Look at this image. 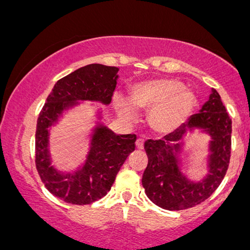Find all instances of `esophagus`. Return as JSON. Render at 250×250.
<instances>
[{"label":"esophagus","instance_id":"obj_1","mask_svg":"<svg viewBox=\"0 0 250 250\" xmlns=\"http://www.w3.org/2000/svg\"><path fill=\"white\" fill-rule=\"evenodd\" d=\"M136 146L138 149H143L144 148V140L143 139H138L136 141Z\"/></svg>","mask_w":250,"mask_h":250}]
</instances>
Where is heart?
Wrapping results in <instances>:
<instances>
[{
    "mask_svg": "<svg viewBox=\"0 0 250 250\" xmlns=\"http://www.w3.org/2000/svg\"><path fill=\"white\" fill-rule=\"evenodd\" d=\"M130 99L120 94L114 96V105L119 112L133 119L136 117L133 105L139 109H151L148 115L149 125L163 135L180 128L196 104L194 94L185 91L184 84L174 78H155L132 85Z\"/></svg>",
    "mask_w": 250,
    "mask_h": 250,
    "instance_id": "obj_1",
    "label": "heart"
}]
</instances>
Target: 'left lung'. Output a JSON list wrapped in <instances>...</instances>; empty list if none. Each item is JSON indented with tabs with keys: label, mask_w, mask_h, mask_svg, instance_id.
Masks as SVG:
<instances>
[{
	"label": "left lung",
	"mask_w": 250,
	"mask_h": 250,
	"mask_svg": "<svg viewBox=\"0 0 250 250\" xmlns=\"http://www.w3.org/2000/svg\"><path fill=\"white\" fill-rule=\"evenodd\" d=\"M231 119L219 93L213 88L199 113L186 124L159 140L145 143L148 165L143 175V186L148 199L169 211L185 210L202 203L219 188L228 170L231 156ZM203 128L211 136L209 174L200 182L188 181L181 174L177 154L188 129Z\"/></svg>",
	"instance_id": "1"
}]
</instances>
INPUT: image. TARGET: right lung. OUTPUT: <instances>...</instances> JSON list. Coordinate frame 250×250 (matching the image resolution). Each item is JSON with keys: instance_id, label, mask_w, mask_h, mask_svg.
<instances>
[{"instance_id": "obj_1", "label": "right lung", "mask_w": 250, "mask_h": 250, "mask_svg": "<svg viewBox=\"0 0 250 250\" xmlns=\"http://www.w3.org/2000/svg\"><path fill=\"white\" fill-rule=\"evenodd\" d=\"M119 68L91 64L76 69L55 84L40 111L36 130V167L51 194L66 203L85 206L102 199L111 189L125 159L136 148V135H115L99 125L92 136L84 166L74 174H61L50 165L48 128L76 101L109 104L117 86Z\"/></svg>"}]
</instances>
